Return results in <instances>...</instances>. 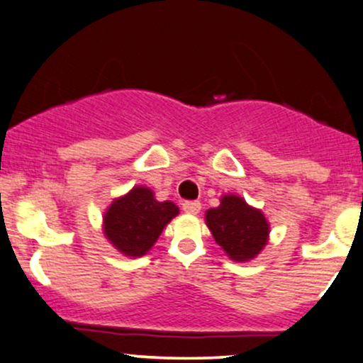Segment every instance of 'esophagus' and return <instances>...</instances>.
Instances as JSON below:
<instances>
[{"label": "esophagus", "mask_w": 363, "mask_h": 363, "mask_svg": "<svg viewBox=\"0 0 363 363\" xmlns=\"http://www.w3.org/2000/svg\"><path fill=\"white\" fill-rule=\"evenodd\" d=\"M182 208H183V212L185 213H191V216H196V213L200 212V208H202V203L200 202H185L182 205Z\"/></svg>", "instance_id": "1"}]
</instances>
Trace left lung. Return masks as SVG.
Segmentation results:
<instances>
[{
    "label": "left lung",
    "mask_w": 363,
    "mask_h": 363,
    "mask_svg": "<svg viewBox=\"0 0 363 363\" xmlns=\"http://www.w3.org/2000/svg\"><path fill=\"white\" fill-rule=\"evenodd\" d=\"M205 222L216 242L237 262L256 257L269 237V223L264 213L237 195H223L217 208L207 210Z\"/></svg>",
    "instance_id": "1"
}]
</instances>
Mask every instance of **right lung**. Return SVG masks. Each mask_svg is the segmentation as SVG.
Segmentation results:
<instances>
[{
	"instance_id": "add662e5",
	"label": "right lung",
	"mask_w": 363,
	"mask_h": 363,
	"mask_svg": "<svg viewBox=\"0 0 363 363\" xmlns=\"http://www.w3.org/2000/svg\"><path fill=\"white\" fill-rule=\"evenodd\" d=\"M173 202H158L146 186H134L104 213V235L119 252L141 257L153 247L167 223L178 216Z\"/></svg>"
}]
</instances>
